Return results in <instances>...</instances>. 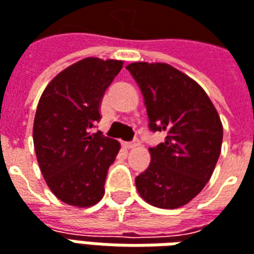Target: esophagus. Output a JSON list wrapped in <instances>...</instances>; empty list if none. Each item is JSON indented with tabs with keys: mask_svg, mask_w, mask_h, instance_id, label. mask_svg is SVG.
I'll list each match as a JSON object with an SVG mask.
<instances>
[{
	"mask_svg": "<svg viewBox=\"0 0 254 254\" xmlns=\"http://www.w3.org/2000/svg\"><path fill=\"white\" fill-rule=\"evenodd\" d=\"M136 145H139V140H133V141H125L124 143V147L125 148H133V147H136Z\"/></svg>",
	"mask_w": 254,
	"mask_h": 254,
	"instance_id": "1",
	"label": "esophagus"
}]
</instances>
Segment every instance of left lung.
Returning a JSON list of instances; mask_svg holds the SVG:
<instances>
[{"label":"left lung","mask_w":254,"mask_h":254,"mask_svg":"<svg viewBox=\"0 0 254 254\" xmlns=\"http://www.w3.org/2000/svg\"><path fill=\"white\" fill-rule=\"evenodd\" d=\"M143 93L148 127L166 132L150 148L151 162L136 177V189L150 205L176 209L206 186L221 151L223 125L213 103L194 79L166 63L127 65Z\"/></svg>","instance_id":"1"}]
</instances>
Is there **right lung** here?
Returning <instances> with one entry per match:
<instances>
[{"label": "right lung", "instance_id": "1", "mask_svg": "<svg viewBox=\"0 0 254 254\" xmlns=\"http://www.w3.org/2000/svg\"><path fill=\"white\" fill-rule=\"evenodd\" d=\"M122 64L79 60L53 78L38 102L33 127L38 165L48 187L67 205L89 207L104 195L120 143L92 129L102 118L103 95Z\"/></svg>", "mask_w": 254, "mask_h": 254}]
</instances>
